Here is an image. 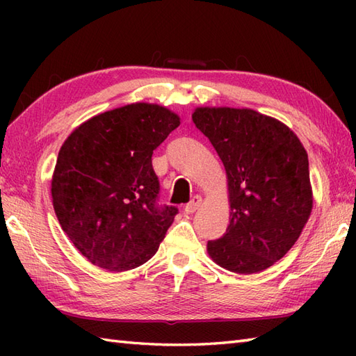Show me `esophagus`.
Segmentation results:
<instances>
[{
	"mask_svg": "<svg viewBox=\"0 0 356 356\" xmlns=\"http://www.w3.org/2000/svg\"><path fill=\"white\" fill-rule=\"evenodd\" d=\"M200 205H202V197H200V195H194L191 202L185 207V213L193 214V213H195V209H199Z\"/></svg>",
	"mask_w": 356,
	"mask_h": 356,
	"instance_id": "34e87169",
	"label": "esophagus"
}]
</instances>
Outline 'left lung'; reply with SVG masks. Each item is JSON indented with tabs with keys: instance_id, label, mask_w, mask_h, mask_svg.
<instances>
[{
	"instance_id": "left-lung-1",
	"label": "left lung",
	"mask_w": 356,
	"mask_h": 356,
	"mask_svg": "<svg viewBox=\"0 0 356 356\" xmlns=\"http://www.w3.org/2000/svg\"><path fill=\"white\" fill-rule=\"evenodd\" d=\"M193 122L222 159L229 225L207 251L236 274L270 268L298 240L312 213L307 153L289 127L251 108L197 107Z\"/></svg>"
}]
</instances>
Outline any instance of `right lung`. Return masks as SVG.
<instances>
[{
	"label": "right lung",
	"instance_id": "1",
	"mask_svg": "<svg viewBox=\"0 0 356 356\" xmlns=\"http://www.w3.org/2000/svg\"><path fill=\"white\" fill-rule=\"evenodd\" d=\"M180 125L176 113L136 102L101 113L63 143L51 202L63 231L105 270H130L153 257L177 214L159 207L153 151Z\"/></svg>",
	"mask_w": 356,
	"mask_h": 356
}]
</instances>
